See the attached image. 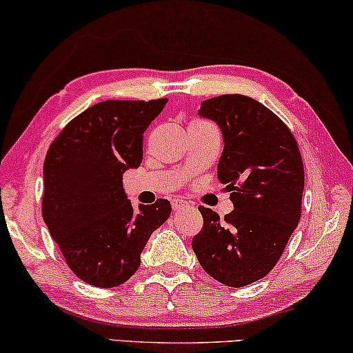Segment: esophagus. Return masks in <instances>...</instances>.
I'll use <instances>...</instances> for the list:
<instances>
[{"label":"esophagus","mask_w":353,"mask_h":353,"mask_svg":"<svg viewBox=\"0 0 353 353\" xmlns=\"http://www.w3.org/2000/svg\"><path fill=\"white\" fill-rule=\"evenodd\" d=\"M172 207H173V212H175V214H181V212L192 209V205L190 204V202H185V201H180V199L173 201Z\"/></svg>","instance_id":"esophagus-1"}]
</instances>
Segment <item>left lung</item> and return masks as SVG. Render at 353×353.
Segmentation results:
<instances>
[{
  "label": "left lung",
  "instance_id": "1",
  "mask_svg": "<svg viewBox=\"0 0 353 353\" xmlns=\"http://www.w3.org/2000/svg\"><path fill=\"white\" fill-rule=\"evenodd\" d=\"M197 114L221 130L216 178L231 191L234 209L220 220L199 207L204 226L192 250L207 274L243 288L270 273L301 220L302 157L283 120L249 96L205 99Z\"/></svg>",
  "mask_w": 353,
  "mask_h": 353
}]
</instances>
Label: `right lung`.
Masks as SVG:
<instances>
[{"mask_svg": "<svg viewBox=\"0 0 353 353\" xmlns=\"http://www.w3.org/2000/svg\"><path fill=\"white\" fill-rule=\"evenodd\" d=\"M168 99H109L65 125L48 149L41 214L67 265L94 288L133 276L152 231L165 223L167 199L134 209L122 176L143 161V133Z\"/></svg>", "mask_w": 353, "mask_h": 353, "instance_id": "1", "label": "right lung"}]
</instances>
